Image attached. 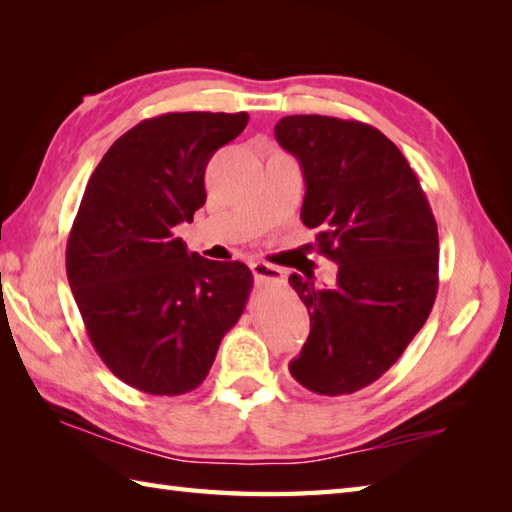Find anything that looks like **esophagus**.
<instances>
[{"instance_id":"obj_1","label":"esophagus","mask_w":512,"mask_h":512,"mask_svg":"<svg viewBox=\"0 0 512 512\" xmlns=\"http://www.w3.org/2000/svg\"><path fill=\"white\" fill-rule=\"evenodd\" d=\"M250 270H253L255 281H284V270H279L277 266H270L264 262H253L250 264Z\"/></svg>"}]
</instances>
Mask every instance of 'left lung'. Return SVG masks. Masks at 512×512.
Instances as JSON below:
<instances>
[{
    "label": "left lung",
    "instance_id": "8db88e82",
    "mask_svg": "<svg viewBox=\"0 0 512 512\" xmlns=\"http://www.w3.org/2000/svg\"><path fill=\"white\" fill-rule=\"evenodd\" d=\"M277 143L306 180L301 220L339 264L336 284L290 275L310 334L290 361L297 383L321 396L372 385L427 321L438 292V224L416 173L376 127L319 114L284 116Z\"/></svg>",
    "mask_w": 512,
    "mask_h": 512
}]
</instances>
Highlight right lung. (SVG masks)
<instances>
[{
  "mask_svg": "<svg viewBox=\"0 0 512 512\" xmlns=\"http://www.w3.org/2000/svg\"><path fill=\"white\" fill-rule=\"evenodd\" d=\"M248 114H162L129 129L94 169L65 270L94 350L129 387L180 396L209 374L246 308L253 273L173 235L206 202L204 171Z\"/></svg>",
  "mask_w": 512,
  "mask_h": 512,
  "instance_id": "obj_1",
  "label": "right lung"
}]
</instances>
